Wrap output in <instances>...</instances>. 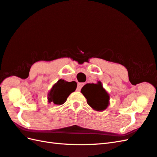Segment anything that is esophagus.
<instances>
[{
	"mask_svg": "<svg viewBox=\"0 0 157 157\" xmlns=\"http://www.w3.org/2000/svg\"><path fill=\"white\" fill-rule=\"evenodd\" d=\"M84 85V83H78V87H77V90L78 91H80V90L82 89V87Z\"/></svg>",
	"mask_w": 157,
	"mask_h": 157,
	"instance_id": "esophagus-1",
	"label": "esophagus"
}]
</instances>
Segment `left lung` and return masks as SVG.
Wrapping results in <instances>:
<instances>
[{
    "instance_id": "8db88e82",
    "label": "left lung",
    "mask_w": 157,
    "mask_h": 157,
    "mask_svg": "<svg viewBox=\"0 0 157 157\" xmlns=\"http://www.w3.org/2000/svg\"><path fill=\"white\" fill-rule=\"evenodd\" d=\"M81 92L86 98L87 102L94 110L102 112L110 104V96L100 82L97 83H87L83 86Z\"/></svg>"
}]
</instances>
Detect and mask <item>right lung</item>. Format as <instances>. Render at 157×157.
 <instances>
[{
  "mask_svg": "<svg viewBox=\"0 0 157 157\" xmlns=\"http://www.w3.org/2000/svg\"><path fill=\"white\" fill-rule=\"evenodd\" d=\"M76 89L75 83L68 82L60 79L52 86L47 94L49 103L56 105H61L66 101L68 96Z\"/></svg>",
  "mask_w": 157,
  "mask_h": 157,
  "instance_id": "right-lung-1",
  "label": "right lung"
}]
</instances>
